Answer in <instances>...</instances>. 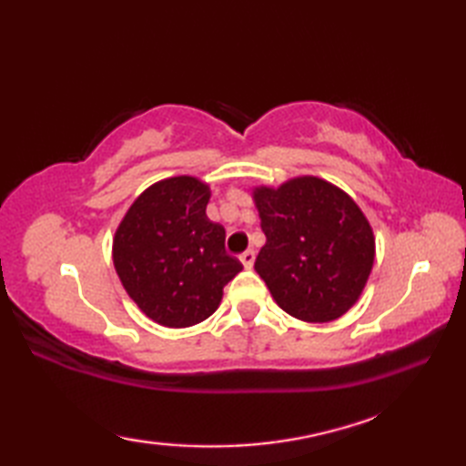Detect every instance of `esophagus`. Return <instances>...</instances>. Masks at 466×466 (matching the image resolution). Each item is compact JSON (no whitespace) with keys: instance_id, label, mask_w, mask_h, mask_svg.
I'll list each match as a JSON object with an SVG mask.
<instances>
[{"instance_id":"1","label":"esophagus","mask_w":466,"mask_h":466,"mask_svg":"<svg viewBox=\"0 0 466 466\" xmlns=\"http://www.w3.org/2000/svg\"><path fill=\"white\" fill-rule=\"evenodd\" d=\"M254 258H256V252L254 250H246V252L240 254V262L244 264V268H252Z\"/></svg>"}]
</instances>
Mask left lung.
Here are the masks:
<instances>
[{"label": "left lung", "mask_w": 466, "mask_h": 466, "mask_svg": "<svg viewBox=\"0 0 466 466\" xmlns=\"http://www.w3.org/2000/svg\"><path fill=\"white\" fill-rule=\"evenodd\" d=\"M266 244L254 262L284 312L330 322L359 300L374 262V236L349 194L314 176L254 190Z\"/></svg>", "instance_id": "1"}]
</instances>
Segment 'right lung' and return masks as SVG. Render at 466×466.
Returning a JSON list of instances; mask_svg holds the SVG:
<instances>
[{"label":"right lung","mask_w":466,"mask_h":466,"mask_svg":"<svg viewBox=\"0 0 466 466\" xmlns=\"http://www.w3.org/2000/svg\"><path fill=\"white\" fill-rule=\"evenodd\" d=\"M210 187L192 176L157 182L117 226L114 266L140 310L162 326L206 320L224 286L242 270L226 252V230L206 216Z\"/></svg>","instance_id":"add662e5"}]
</instances>
